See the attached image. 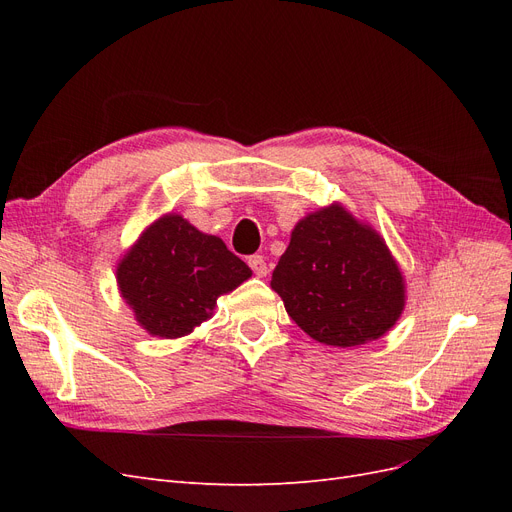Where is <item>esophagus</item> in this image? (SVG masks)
I'll use <instances>...</instances> for the list:
<instances>
[{
    "label": "esophagus",
    "instance_id": "obj_1",
    "mask_svg": "<svg viewBox=\"0 0 512 512\" xmlns=\"http://www.w3.org/2000/svg\"><path fill=\"white\" fill-rule=\"evenodd\" d=\"M247 265L252 267L254 275H258V277H267V273H269L265 256H258V254H256V256H250V258H247Z\"/></svg>",
    "mask_w": 512,
    "mask_h": 512
}]
</instances>
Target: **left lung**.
I'll return each mask as SVG.
<instances>
[{"mask_svg":"<svg viewBox=\"0 0 512 512\" xmlns=\"http://www.w3.org/2000/svg\"><path fill=\"white\" fill-rule=\"evenodd\" d=\"M271 288L309 337L337 348L374 342L406 305L404 275L384 239L339 203L297 222Z\"/></svg>","mask_w":512,"mask_h":512,"instance_id":"left-lung-1","label":"left lung"}]
</instances>
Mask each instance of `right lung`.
Instances as JSON below:
<instances>
[{
    "mask_svg": "<svg viewBox=\"0 0 512 512\" xmlns=\"http://www.w3.org/2000/svg\"><path fill=\"white\" fill-rule=\"evenodd\" d=\"M247 277L252 269L220 237L205 235L177 213L147 226L117 265L119 292L136 322L162 339L192 333L211 318L220 294Z\"/></svg>",
    "mask_w": 512,
    "mask_h": 512,
    "instance_id": "add662e5",
    "label": "right lung"
}]
</instances>
